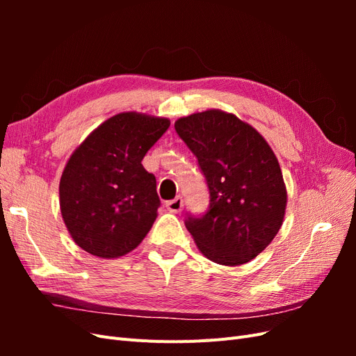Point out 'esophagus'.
<instances>
[{"mask_svg":"<svg viewBox=\"0 0 356 356\" xmlns=\"http://www.w3.org/2000/svg\"><path fill=\"white\" fill-rule=\"evenodd\" d=\"M166 208H168L169 212L178 213V212L182 211V208H184V200H182V197L178 196V197H175L174 200L166 202Z\"/></svg>","mask_w":356,"mask_h":356,"instance_id":"esophagus-1","label":"esophagus"}]
</instances>
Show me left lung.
<instances>
[{"label":"left lung","mask_w":356,"mask_h":356,"mask_svg":"<svg viewBox=\"0 0 356 356\" xmlns=\"http://www.w3.org/2000/svg\"><path fill=\"white\" fill-rule=\"evenodd\" d=\"M175 131L209 188L208 212L186 220L199 251L222 266L251 261L285 217L286 187L273 149L251 124L215 108L178 118Z\"/></svg>","instance_id":"obj_1"}]
</instances>
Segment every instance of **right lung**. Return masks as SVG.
Segmentation results:
<instances>
[{
	"instance_id": "add662e5",
	"label": "right lung",
	"mask_w": 356,
	"mask_h": 356,
	"mask_svg": "<svg viewBox=\"0 0 356 356\" xmlns=\"http://www.w3.org/2000/svg\"><path fill=\"white\" fill-rule=\"evenodd\" d=\"M169 118L118 113L74 149L59 182L63 222L81 250L99 258L134 251L153 227L160 199L143 159Z\"/></svg>"
}]
</instances>
